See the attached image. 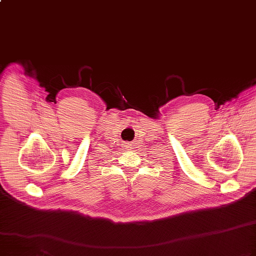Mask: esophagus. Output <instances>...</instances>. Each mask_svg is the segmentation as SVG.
Listing matches in <instances>:
<instances>
[{"instance_id":"1","label":"esophagus","mask_w":256,"mask_h":256,"mask_svg":"<svg viewBox=\"0 0 256 256\" xmlns=\"http://www.w3.org/2000/svg\"><path fill=\"white\" fill-rule=\"evenodd\" d=\"M133 144H128V142H126L124 144V146H126V149H128V150H132L133 149Z\"/></svg>"}]
</instances>
